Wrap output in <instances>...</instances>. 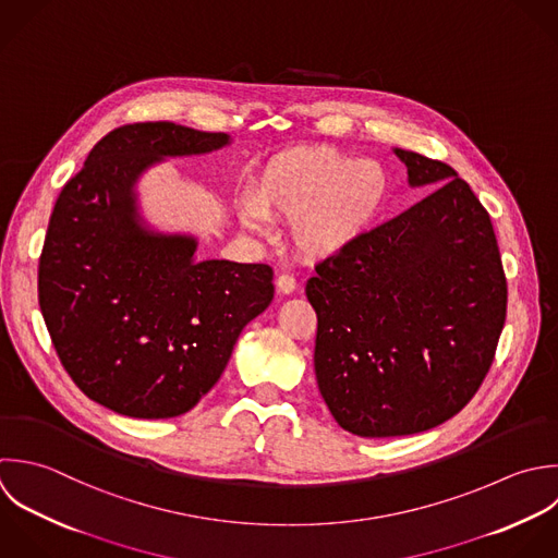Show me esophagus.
Returning <instances> with one entry per match:
<instances>
[{"instance_id": "esophagus-1", "label": "esophagus", "mask_w": 558, "mask_h": 558, "mask_svg": "<svg viewBox=\"0 0 558 558\" xmlns=\"http://www.w3.org/2000/svg\"><path fill=\"white\" fill-rule=\"evenodd\" d=\"M276 287H278V291H280V293L289 295V293H293V291H295L298 282H295V278H293L291 274H280V276L276 278Z\"/></svg>"}]
</instances>
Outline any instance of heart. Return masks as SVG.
Returning a JSON list of instances; mask_svg holds the SVG:
<instances>
[{
    "label": "heart",
    "instance_id": "b5f03b06",
    "mask_svg": "<svg viewBox=\"0 0 558 558\" xmlns=\"http://www.w3.org/2000/svg\"><path fill=\"white\" fill-rule=\"evenodd\" d=\"M389 197V173L372 158L337 147H300L274 156L239 204V221L267 232L269 219H289L298 254L322 260L352 247Z\"/></svg>",
    "mask_w": 558,
    "mask_h": 558
}]
</instances>
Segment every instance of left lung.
<instances>
[{"label": "left lung", "instance_id": "1", "mask_svg": "<svg viewBox=\"0 0 558 558\" xmlns=\"http://www.w3.org/2000/svg\"><path fill=\"white\" fill-rule=\"evenodd\" d=\"M409 184L439 189L322 260L315 374L337 424L402 437L454 417L483 385L507 319V276L485 206L459 173L396 147Z\"/></svg>", "mask_w": 558, "mask_h": 558}]
</instances>
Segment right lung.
Segmentation results:
<instances>
[{"mask_svg": "<svg viewBox=\"0 0 558 558\" xmlns=\"http://www.w3.org/2000/svg\"><path fill=\"white\" fill-rule=\"evenodd\" d=\"M226 145L223 132L171 121L121 125L56 199L38 260L40 313L71 380L119 415L191 411L274 300L269 265L195 260V236L149 230L138 213L145 169Z\"/></svg>", "mask_w": 558, "mask_h": 558, "instance_id": "add662e5", "label": "right lung"}]
</instances>
